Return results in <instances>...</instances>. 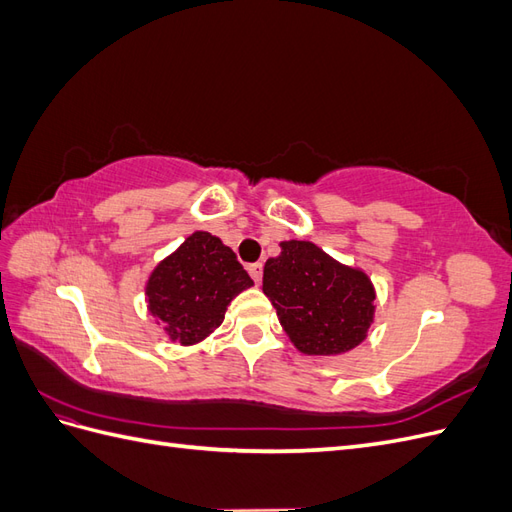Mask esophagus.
<instances>
[{"instance_id": "34e87169", "label": "esophagus", "mask_w": 512, "mask_h": 512, "mask_svg": "<svg viewBox=\"0 0 512 512\" xmlns=\"http://www.w3.org/2000/svg\"><path fill=\"white\" fill-rule=\"evenodd\" d=\"M247 271H250L252 280L258 284L262 280V262H252V265H247Z\"/></svg>"}]
</instances>
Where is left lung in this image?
Returning a JSON list of instances; mask_svg holds the SVG:
<instances>
[{"instance_id": "obj_1", "label": "left lung", "mask_w": 512, "mask_h": 512, "mask_svg": "<svg viewBox=\"0 0 512 512\" xmlns=\"http://www.w3.org/2000/svg\"><path fill=\"white\" fill-rule=\"evenodd\" d=\"M280 247V256L265 262L262 292L277 309L292 344L320 356L359 346L376 309L369 277L339 265L309 241H284Z\"/></svg>"}]
</instances>
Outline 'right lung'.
I'll list each match as a JSON object with an SVG mask.
<instances>
[{
    "label": "right lung",
    "mask_w": 512,
    "mask_h": 512,
    "mask_svg": "<svg viewBox=\"0 0 512 512\" xmlns=\"http://www.w3.org/2000/svg\"><path fill=\"white\" fill-rule=\"evenodd\" d=\"M252 284L235 252L198 230L160 262L145 292L168 337L192 346L220 327L230 301Z\"/></svg>",
    "instance_id": "obj_1"
}]
</instances>
